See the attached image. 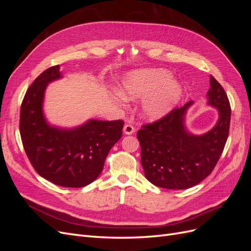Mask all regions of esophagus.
<instances>
[{"label": "esophagus", "mask_w": 251, "mask_h": 251, "mask_svg": "<svg viewBox=\"0 0 251 251\" xmlns=\"http://www.w3.org/2000/svg\"><path fill=\"white\" fill-rule=\"evenodd\" d=\"M134 132H135V127L132 125H130V124L125 125V126H124V133L126 135H132V134H134Z\"/></svg>", "instance_id": "1"}]
</instances>
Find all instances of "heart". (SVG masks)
Segmentation results:
<instances>
[{
  "label": "heart",
  "mask_w": 251,
  "mask_h": 251,
  "mask_svg": "<svg viewBox=\"0 0 251 251\" xmlns=\"http://www.w3.org/2000/svg\"><path fill=\"white\" fill-rule=\"evenodd\" d=\"M118 91L126 100L141 101V114L149 120H156L172 111L182 96L183 89L173 75L163 69H139L126 73Z\"/></svg>",
  "instance_id": "1"
}]
</instances>
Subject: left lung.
Masks as SVG:
<instances>
[{"mask_svg": "<svg viewBox=\"0 0 251 251\" xmlns=\"http://www.w3.org/2000/svg\"><path fill=\"white\" fill-rule=\"evenodd\" d=\"M209 83L207 105L217 109L219 115L209 131L200 135L189 132L185 118L194 102L188 101L137 132L144 175L154 185L166 189L193 187L216 166L228 137L231 111L224 89L211 75Z\"/></svg>", "mask_w": 251, "mask_h": 251, "instance_id": "1", "label": "left lung"}]
</instances>
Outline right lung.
<instances>
[{
  "label": "right lung",
  "instance_id": "right-lung-1",
  "mask_svg": "<svg viewBox=\"0 0 251 251\" xmlns=\"http://www.w3.org/2000/svg\"><path fill=\"white\" fill-rule=\"evenodd\" d=\"M60 78V66H53L27 90L21 107V138L41 177L63 187H83L102 172L110 150L123 135L124 121L89 119L73 127L51 125L44 113L45 92Z\"/></svg>",
  "mask_w": 251,
  "mask_h": 251
}]
</instances>
